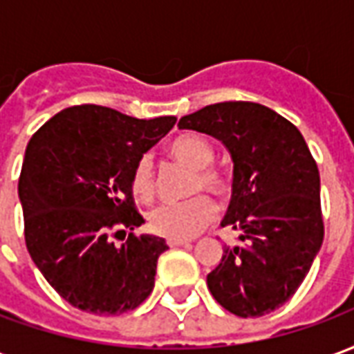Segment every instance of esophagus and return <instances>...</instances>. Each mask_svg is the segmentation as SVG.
<instances>
[{"label": "esophagus", "mask_w": 354, "mask_h": 354, "mask_svg": "<svg viewBox=\"0 0 354 354\" xmlns=\"http://www.w3.org/2000/svg\"><path fill=\"white\" fill-rule=\"evenodd\" d=\"M167 245H169L170 248H176V246L189 245V241H185V239H167Z\"/></svg>", "instance_id": "esophagus-1"}]
</instances>
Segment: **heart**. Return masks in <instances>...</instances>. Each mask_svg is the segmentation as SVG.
I'll return each mask as SVG.
<instances>
[{
    "instance_id": "obj_1",
    "label": "heart",
    "mask_w": 354,
    "mask_h": 354,
    "mask_svg": "<svg viewBox=\"0 0 354 354\" xmlns=\"http://www.w3.org/2000/svg\"><path fill=\"white\" fill-rule=\"evenodd\" d=\"M174 161L195 170L189 193L208 192L216 197H223L231 192L227 172L212 165L214 149L207 138L195 132H184L172 140L167 147ZM131 185L134 195L142 201H149L155 195L153 161L144 155L134 162ZM214 220V205L207 195H195L184 203L162 205L149 212V227L153 233L167 239H192Z\"/></svg>"
}]
</instances>
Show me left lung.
Here are the masks:
<instances>
[{"mask_svg": "<svg viewBox=\"0 0 354 354\" xmlns=\"http://www.w3.org/2000/svg\"><path fill=\"white\" fill-rule=\"evenodd\" d=\"M180 129L222 140L233 159V195L222 227L239 231L223 246L207 284L223 309L263 317L296 294L324 239L319 167L301 132L256 102H220L185 115Z\"/></svg>", "mask_w": 354, "mask_h": 354, "instance_id": "left-lung-1", "label": "left lung"}]
</instances>
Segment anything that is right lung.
<instances>
[{
	"instance_id": "1",
	"label": "right lung",
	"mask_w": 354,
	"mask_h": 354,
	"mask_svg": "<svg viewBox=\"0 0 354 354\" xmlns=\"http://www.w3.org/2000/svg\"><path fill=\"white\" fill-rule=\"evenodd\" d=\"M174 123V115L136 119L81 104L50 117L28 142L19 178L26 248L50 286L81 311L121 315L153 290L169 246L132 233L144 218L131 176ZM127 229V241L115 245L113 237Z\"/></svg>"
}]
</instances>
